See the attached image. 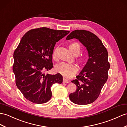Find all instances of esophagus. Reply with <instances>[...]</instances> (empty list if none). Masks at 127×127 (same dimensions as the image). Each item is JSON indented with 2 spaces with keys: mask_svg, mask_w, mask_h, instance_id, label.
I'll list each match as a JSON object with an SVG mask.
<instances>
[{
  "mask_svg": "<svg viewBox=\"0 0 127 127\" xmlns=\"http://www.w3.org/2000/svg\"><path fill=\"white\" fill-rule=\"evenodd\" d=\"M63 82L64 83H69V80L66 79H65V78H63Z\"/></svg>",
  "mask_w": 127,
  "mask_h": 127,
  "instance_id": "34e87169",
  "label": "esophagus"
}]
</instances>
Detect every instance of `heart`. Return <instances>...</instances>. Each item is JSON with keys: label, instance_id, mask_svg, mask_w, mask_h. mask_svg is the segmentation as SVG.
<instances>
[{"label": "heart", "instance_id": "obj_1", "mask_svg": "<svg viewBox=\"0 0 127 127\" xmlns=\"http://www.w3.org/2000/svg\"><path fill=\"white\" fill-rule=\"evenodd\" d=\"M69 49L74 56L78 55L81 51V47L80 45L77 42H72L69 45ZM57 49H55L54 50L52 56L54 59L56 57ZM87 59L86 57H80L78 59V62L80 65L84 66L86 64ZM78 67L75 64H67L66 63H61L58 64L55 67V70L57 72L60 73L65 78H70L74 76L78 71Z\"/></svg>", "mask_w": 127, "mask_h": 127}]
</instances>
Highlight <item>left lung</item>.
Instances as JSON below:
<instances>
[{"mask_svg":"<svg viewBox=\"0 0 127 127\" xmlns=\"http://www.w3.org/2000/svg\"><path fill=\"white\" fill-rule=\"evenodd\" d=\"M76 38L86 47L89 52L88 61L76 79L71 81L77 90L69 95L70 100L77 105H87L99 97L108 79L110 64L108 52L99 37L89 31H72L66 40Z\"/></svg>","mask_w":127,"mask_h":127,"instance_id":"left-lung-1","label":"left lung"}]
</instances>
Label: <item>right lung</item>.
I'll return each instance as SVG.
<instances>
[{
    "instance_id": "1",
    "label": "right lung",
    "mask_w": 127,
    "mask_h": 127,
    "mask_svg": "<svg viewBox=\"0 0 127 127\" xmlns=\"http://www.w3.org/2000/svg\"><path fill=\"white\" fill-rule=\"evenodd\" d=\"M69 32L47 27L32 29L23 36L14 50L13 71L16 85L32 102H47L51 97L53 84L62 83L61 74L43 72L53 67L52 55L55 44Z\"/></svg>"
}]
</instances>
